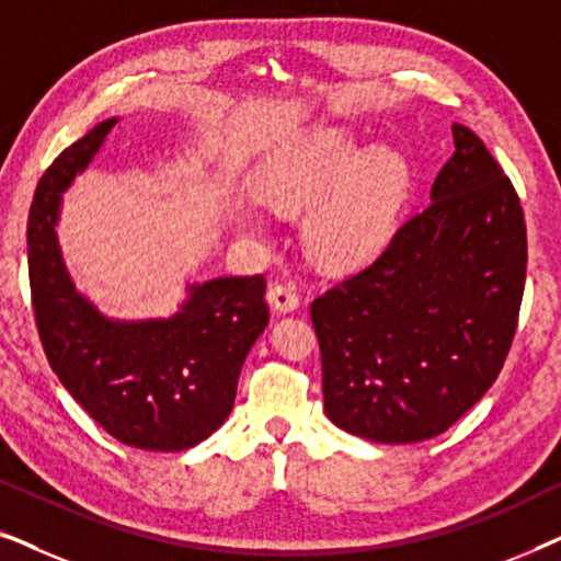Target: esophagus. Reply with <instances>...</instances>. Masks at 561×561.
Wrapping results in <instances>:
<instances>
[{
	"label": "esophagus",
	"instance_id": "esophagus-1",
	"mask_svg": "<svg viewBox=\"0 0 561 561\" xmlns=\"http://www.w3.org/2000/svg\"><path fill=\"white\" fill-rule=\"evenodd\" d=\"M267 304L273 306V311L288 313L298 309V294L290 286H283V283H273L267 288Z\"/></svg>",
	"mask_w": 561,
	"mask_h": 561
}]
</instances>
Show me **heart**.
Masks as SVG:
<instances>
[{
    "mask_svg": "<svg viewBox=\"0 0 561 561\" xmlns=\"http://www.w3.org/2000/svg\"><path fill=\"white\" fill-rule=\"evenodd\" d=\"M411 163L393 148H367L350 129L321 127L275 152L255 173V191L278 211H301L306 248L324 267L352 271L378 257L411 194ZM234 221L257 229L250 206Z\"/></svg>",
    "mask_w": 561,
    "mask_h": 561,
    "instance_id": "heart-1",
    "label": "heart"
}]
</instances>
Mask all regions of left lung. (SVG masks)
<instances>
[{
	"instance_id": "8db88e82",
	"label": "left lung",
	"mask_w": 561,
	"mask_h": 561,
	"mask_svg": "<svg viewBox=\"0 0 561 561\" xmlns=\"http://www.w3.org/2000/svg\"><path fill=\"white\" fill-rule=\"evenodd\" d=\"M451 135L432 204L311 304L327 416L370 442L447 432L493 386L516 334L524 209L480 137L465 125Z\"/></svg>"
}]
</instances>
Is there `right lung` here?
Masks as SVG:
<instances>
[{"mask_svg": "<svg viewBox=\"0 0 561 561\" xmlns=\"http://www.w3.org/2000/svg\"><path fill=\"white\" fill-rule=\"evenodd\" d=\"M117 117L53 160L27 217V267L43 350L76 403L127 447L181 451L225 424L244 357L267 327L265 278L188 286L168 319H110L76 290L56 234L58 209Z\"/></svg>", "mask_w": 561, "mask_h": 561, "instance_id": "right-lung-1", "label": "right lung"}]
</instances>
